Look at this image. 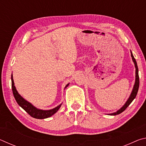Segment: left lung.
Masks as SVG:
<instances>
[{
    "mask_svg": "<svg viewBox=\"0 0 146 146\" xmlns=\"http://www.w3.org/2000/svg\"><path fill=\"white\" fill-rule=\"evenodd\" d=\"M131 55L132 60L133 61V62H134V64H135V68H136L135 82L134 86H133L132 92H131V93L129 97L127 99V100L126 101V102L125 103V104L123 105L122 107L120 109V110H118L117 112L110 113V114H109L110 115H117L120 114V113H122L123 111H124L125 109H126L128 107V106H129L130 104L131 103L132 101L135 99L136 96H137V95L138 88H139V76H138V69L137 62H136L135 58H134V56H133V53L131 52Z\"/></svg>",
    "mask_w": 146,
    "mask_h": 146,
    "instance_id": "obj_1",
    "label": "left lung"
}]
</instances>
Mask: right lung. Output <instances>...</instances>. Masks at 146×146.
<instances>
[{"mask_svg":"<svg viewBox=\"0 0 146 146\" xmlns=\"http://www.w3.org/2000/svg\"><path fill=\"white\" fill-rule=\"evenodd\" d=\"M70 84H68L66 86L64 89H66L68 87ZM11 88L12 91H13V94L15 98L17 101L18 104L21 106V107L26 111L28 113V114L31 116V117H33L35 118H37V119H44V118H46L48 117H50L51 116L53 115L56 112L58 111L59 108H60L62 104L58 105L57 107H56L53 109L49 110H39L36 108L34 106L29 103L28 101L26 100L23 97H22L21 95H19L18 91H17L15 86L14 81L13 79V75H11Z\"/></svg>","mask_w":146,"mask_h":146,"instance_id":"right-lung-1","label":"right lung"}]
</instances>
